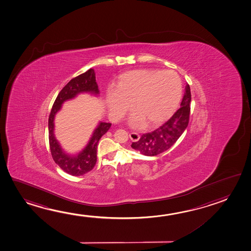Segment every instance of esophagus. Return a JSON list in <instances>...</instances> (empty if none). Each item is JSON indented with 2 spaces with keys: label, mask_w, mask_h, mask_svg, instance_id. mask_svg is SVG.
I'll list each match as a JSON object with an SVG mask.
<instances>
[{
  "label": "esophagus",
  "mask_w": 251,
  "mask_h": 251,
  "mask_svg": "<svg viewBox=\"0 0 251 251\" xmlns=\"http://www.w3.org/2000/svg\"><path fill=\"white\" fill-rule=\"evenodd\" d=\"M129 137H130V139H131L133 142H137V141L140 139L139 135H138L137 133H135V132L130 133V134H129Z\"/></svg>",
  "instance_id": "1"
}]
</instances>
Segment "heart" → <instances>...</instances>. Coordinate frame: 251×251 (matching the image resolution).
<instances>
[{
  "instance_id": "obj_1",
  "label": "heart",
  "mask_w": 251,
  "mask_h": 251,
  "mask_svg": "<svg viewBox=\"0 0 251 251\" xmlns=\"http://www.w3.org/2000/svg\"><path fill=\"white\" fill-rule=\"evenodd\" d=\"M182 96V82L173 71L135 70L120 77L114 89L106 94V103L113 118L122 119L131 108L129 124L142 127L155 126L176 111Z\"/></svg>"
}]
</instances>
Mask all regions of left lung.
<instances>
[{"mask_svg":"<svg viewBox=\"0 0 251 251\" xmlns=\"http://www.w3.org/2000/svg\"><path fill=\"white\" fill-rule=\"evenodd\" d=\"M191 90L188 84L181 101L180 108L161 127L151 133L144 134L131 147L144 156L159 155L171 148L184 133L189 123Z\"/></svg>","mask_w":251,"mask_h":251,"instance_id":"1","label":"left lung"}]
</instances>
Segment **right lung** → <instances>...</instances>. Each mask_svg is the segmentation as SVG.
<instances>
[{"mask_svg": "<svg viewBox=\"0 0 251 251\" xmlns=\"http://www.w3.org/2000/svg\"><path fill=\"white\" fill-rule=\"evenodd\" d=\"M87 93L99 96L100 91L95 79L94 69H89L86 73L71 79L58 94L50 114L48 122L49 129L50 149L55 163L60 168L72 176H81L90 172L95 167L97 161V145L101 136L107 133L111 127V124L100 122L93 132L90 139L82 151L77 154L66 153L61 147L54 134V119L60 109L63 103L74 99L77 95Z\"/></svg>", "mask_w": 251, "mask_h": 251, "instance_id": "obj_1", "label": "right lung"}]
</instances>
